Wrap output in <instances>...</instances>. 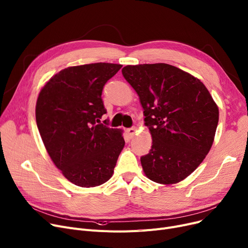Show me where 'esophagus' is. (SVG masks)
<instances>
[{
	"label": "esophagus",
	"mask_w": 248,
	"mask_h": 248,
	"mask_svg": "<svg viewBox=\"0 0 248 248\" xmlns=\"http://www.w3.org/2000/svg\"><path fill=\"white\" fill-rule=\"evenodd\" d=\"M136 131H137V127L136 126H132V127H129V128L126 129V133L128 134L129 137L133 138L135 136V134H136Z\"/></svg>",
	"instance_id": "1"
}]
</instances>
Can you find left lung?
Returning a JSON list of instances; mask_svg holds the SVG:
<instances>
[{
    "mask_svg": "<svg viewBox=\"0 0 248 248\" xmlns=\"http://www.w3.org/2000/svg\"><path fill=\"white\" fill-rule=\"evenodd\" d=\"M122 72L140 97L153 139L150 153L140 158L142 170L163 185L184 180L212 147L217 104L198 78L173 65H127Z\"/></svg>",
    "mask_w": 248,
    "mask_h": 248,
    "instance_id": "left-lung-1",
    "label": "left lung"
}]
</instances>
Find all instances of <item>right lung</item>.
Returning <instances> with one entry per match:
<instances>
[{
  "label": "right lung",
  "mask_w": 248,
  "mask_h": 248,
  "mask_svg": "<svg viewBox=\"0 0 248 248\" xmlns=\"http://www.w3.org/2000/svg\"><path fill=\"white\" fill-rule=\"evenodd\" d=\"M122 66L99 62L65 68L38 95L36 123L44 146L63 176L76 186L106 183L124 147L122 129L100 124L107 113L103 86Z\"/></svg>",
  "instance_id": "right-lung-1"
}]
</instances>
